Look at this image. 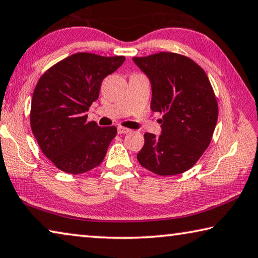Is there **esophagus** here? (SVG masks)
<instances>
[{
    "mask_svg": "<svg viewBox=\"0 0 258 258\" xmlns=\"http://www.w3.org/2000/svg\"><path fill=\"white\" fill-rule=\"evenodd\" d=\"M118 133L119 134H126V133H130L131 130L130 128H126V127H122V126H118Z\"/></svg>",
    "mask_w": 258,
    "mask_h": 258,
    "instance_id": "1",
    "label": "esophagus"
}]
</instances>
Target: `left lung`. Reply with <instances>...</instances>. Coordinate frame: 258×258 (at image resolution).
<instances>
[{
	"mask_svg": "<svg viewBox=\"0 0 258 258\" xmlns=\"http://www.w3.org/2000/svg\"><path fill=\"white\" fill-rule=\"evenodd\" d=\"M133 60L150 80V109L163 113L162 134H145L138 161L155 174H180L202 156L217 124L218 104L209 78L193 59L175 52Z\"/></svg>",
	"mask_w": 258,
	"mask_h": 258,
	"instance_id": "obj_1",
	"label": "left lung"
}]
</instances>
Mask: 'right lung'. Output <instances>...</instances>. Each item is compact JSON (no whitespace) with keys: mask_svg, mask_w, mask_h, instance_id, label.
<instances>
[{"mask_svg":"<svg viewBox=\"0 0 258 258\" xmlns=\"http://www.w3.org/2000/svg\"><path fill=\"white\" fill-rule=\"evenodd\" d=\"M124 56L77 52L43 73L31 105V128L41 150L60 171L80 174L99 166L116 137L114 126L87 121L101 84L124 63Z\"/></svg>","mask_w":258,"mask_h":258,"instance_id":"add662e5","label":"right lung"}]
</instances>
